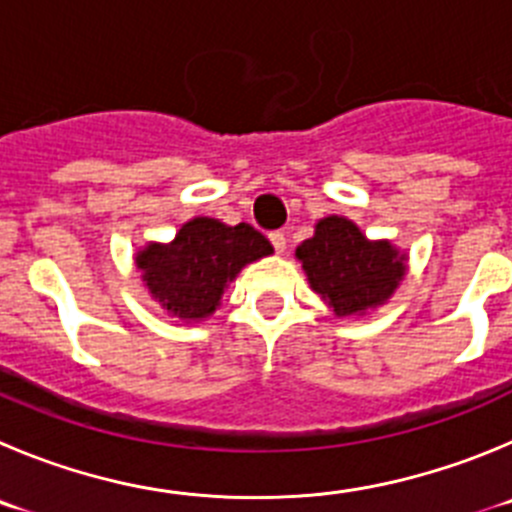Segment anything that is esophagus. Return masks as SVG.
Returning a JSON list of instances; mask_svg holds the SVG:
<instances>
[{"mask_svg":"<svg viewBox=\"0 0 512 512\" xmlns=\"http://www.w3.org/2000/svg\"><path fill=\"white\" fill-rule=\"evenodd\" d=\"M267 237H270V242H272V247H275V252H285V245H288V242H285V234L280 232V229L270 232V234H267Z\"/></svg>","mask_w":512,"mask_h":512,"instance_id":"1","label":"esophagus"}]
</instances>
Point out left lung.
Returning <instances> with one entry per match:
<instances>
[{
  "label": "left lung",
  "mask_w": 512,
  "mask_h": 512,
  "mask_svg": "<svg viewBox=\"0 0 512 512\" xmlns=\"http://www.w3.org/2000/svg\"><path fill=\"white\" fill-rule=\"evenodd\" d=\"M310 288L336 315H356L384 303L407 270V257L389 242H369L343 217H326L295 250Z\"/></svg>",
  "instance_id": "1"
}]
</instances>
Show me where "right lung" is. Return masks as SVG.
Returning <instances> with one entry per match:
<instances>
[{
    "instance_id": "right-lung-1",
    "label": "right lung",
    "mask_w": 512,
    "mask_h": 512,
    "mask_svg": "<svg viewBox=\"0 0 512 512\" xmlns=\"http://www.w3.org/2000/svg\"><path fill=\"white\" fill-rule=\"evenodd\" d=\"M265 234L240 222L227 227L219 219L197 217L179 229L171 245H148L136 265L148 290L169 313L199 321L217 310L224 285L260 257L270 255Z\"/></svg>"
}]
</instances>
